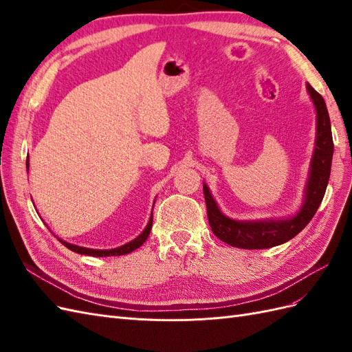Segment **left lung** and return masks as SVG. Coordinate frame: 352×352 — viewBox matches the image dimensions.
<instances>
[{"label":"left lung","instance_id":"8db88e82","mask_svg":"<svg viewBox=\"0 0 352 352\" xmlns=\"http://www.w3.org/2000/svg\"><path fill=\"white\" fill-rule=\"evenodd\" d=\"M310 97L317 111V138L316 150L311 160V172L308 179L305 199L301 211L295 217L287 220H265V221H236L226 217L219 210L216 201L212 199L207 185L204 189V198L207 206V217L210 228L214 235L232 247L243 250H263L272 248L276 245L285 243L298 235L310 220L314 217L317 208L320 207L324 197L330 167L333 157V140L330 129V119L323 97L311 85H307Z\"/></svg>","mask_w":352,"mask_h":352}]
</instances>
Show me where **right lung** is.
I'll list each match as a JSON object with an SVG mask.
<instances>
[{"instance_id":"1","label":"right lung","mask_w":352,"mask_h":352,"mask_svg":"<svg viewBox=\"0 0 352 352\" xmlns=\"http://www.w3.org/2000/svg\"><path fill=\"white\" fill-rule=\"evenodd\" d=\"M29 158V157H28ZM26 168H29V160L26 162ZM151 226H153V214H151V219L150 221H148L146 228L144 229V232L141 233L140 236L135 238L133 241L127 242L124 245H122V247L119 248H114V250H91V248H83V247H78V245H73V243H69V242H65L58 239L65 247H67L69 250H72L73 252H78V254H83V255H92V257H110V255H123V254H129L132 251H135L136 248H140L141 245L146 241L148 235H150L151 232Z\"/></svg>"}]
</instances>
